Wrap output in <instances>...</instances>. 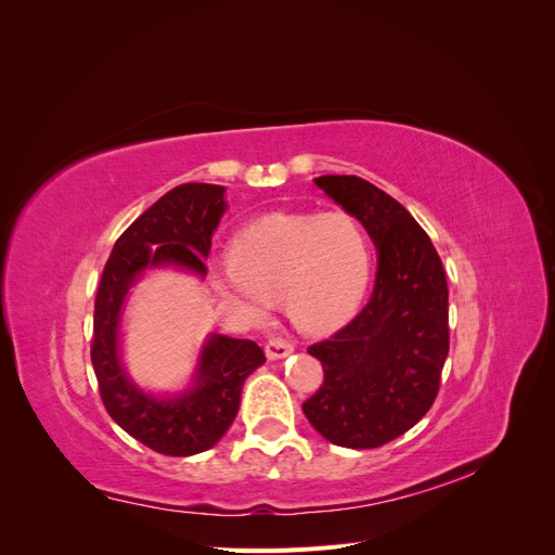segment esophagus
<instances>
[{
	"mask_svg": "<svg viewBox=\"0 0 555 555\" xmlns=\"http://www.w3.org/2000/svg\"><path fill=\"white\" fill-rule=\"evenodd\" d=\"M292 351H294V345L289 340H284V338H271L266 343V357L271 361L289 357Z\"/></svg>",
	"mask_w": 555,
	"mask_h": 555,
	"instance_id": "1",
	"label": "esophagus"
}]
</instances>
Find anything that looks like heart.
<instances>
[{"label":"heart","instance_id":"heart-1","mask_svg":"<svg viewBox=\"0 0 555 555\" xmlns=\"http://www.w3.org/2000/svg\"><path fill=\"white\" fill-rule=\"evenodd\" d=\"M222 292L255 319L284 298L292 322L331 331L361 300L373 271V245L359 217L345 210L268 215L229 245Z\"/></svg>","mask_w":555,"mask_h":555}]
</instances>
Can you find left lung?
<instances>
[{"instance_id": "8db88e82", "label": "left lung", "mask_w": 555, "mask_h": 555, "mask_svg": "<svg viewBox=\"0 0 555 555\" xmlns=\"http://www.w3.org/2000/svg\"><path fill=\"white\" fill-rule=\"evenodd\" d=\"M314 182L359 217L377 247V275L363 310L308 347L322 361L324 382L304 412L328 442L375 449L408 433L440 391L449 354L444 268L428 233L393 196L359 176Z\"/></svg>"}]
</instances>
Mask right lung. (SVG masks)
Instances as JSON below:
<instances>
[{"label": "right lung", "mask_w": 555, "mask_h": 555, "mask_svg": "<svg viewBox=\"0 0 555 555\" xmlns=\"http://www.w3.org/2000/svg\"><path fill=\"white\" fill-rule=\"evenodd\" d=\"M224 210L222 184L184 182L166 192L115 241L94 298L90 354L104 408L133 440L164 456H192L220 440L238 414L243 382L266 357L251 340L210 335L192 389L157 398L141 391L120 365L122 306L131 284L153 266L173 263L206 275L212 231Z\"/></svg>", "instance_id": "add662e5"}]
</instances>
